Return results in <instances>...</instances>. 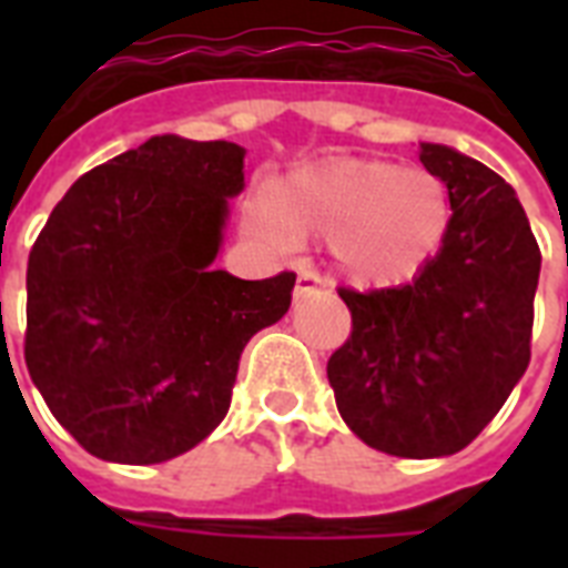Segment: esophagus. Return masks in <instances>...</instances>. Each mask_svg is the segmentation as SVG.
I'll list each match as a JSON object with an SVG mask.
<instances>
[{
  "mask_svg": "<svg viewBox=\"0 0 568 568\" xmlns=\"http://www.w3.org/2000/svg\"><path fill=\"white\" fill-rule=\"evenodd\" d=\"M324 288V276L315 274L312 267H301L297 274V285H294V297H306V294H315Z\"/></svg>",
  "mask_w": 568,
  "mask_h": 568,
  "instance_id": "esophagus-1",
  "label": "esophagus"
}]
</instances>
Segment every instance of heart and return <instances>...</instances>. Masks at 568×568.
Wrapping results in <instances>:
<instances>
[{
  "label": "heart",
  "instance_id": "heart-1",
  "mask_svg": "<svg viewBox=\"0 0 568 568\" xmlns=\"http://www.w3.org/2000/svg\"><path fill=\"white\" fill-rule=\"evenodd\" d=\"M450 221L445 182L422 168L377 162L306 164L247 212V230L271 250H288L297 232H327L338 271L383 285L418 274L442 247Z\"/></svg>",
  "mask_w": 568,
  "mask_h": 568
}]
</instances>
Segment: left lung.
<instances>
[{"label": "left lung", "instance_id": "8db88e82", "mask_svg": "<svg viewBox=\"0 0 568 568\" xmlns=\"http://www.w3.org/2000/svg\"><path fill=\"white\" fill-rule=\"evenodd\" d=\"M422 164L454 212L439 253L404 285H342L351 336L327 363L347 427L409 459L463 450L510 397L530 363L542 262L498 173L442 144H422Z\"/></svg>", "mask_w": 568, "mask_h": 568}]
</instances>
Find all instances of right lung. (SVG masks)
<instances>
[{
    "mask_svg": "<svg viewBox=\"0 0 568 568\" xmlns=\"http://www.w3.org/2000/svg\"><path fill=\"white\" fill-rule=\"evenodd\" d=\"M244 146L159 135L93 168L29 253L26 368L88 454L126 466L223 422L241 351L292 306V271H214Z\"/></svg>",
    "mask_w": 568,
    "mask_h": 568,
    "instance_id": "right-lung-1",
    "label": "right lung"
}]
</instances>
